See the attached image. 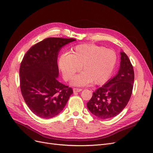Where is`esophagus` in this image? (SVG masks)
I'll return each mask as SVG.
<instances>
[{"label":"esophagus","instance_id":"34e87169","mask_svg":"<svg viewBox=\"0 0 153 153\" xmlns=\"http://www.w3.org/2000/svg\"><path fill=\"white\" fill-rule=\"evenodd\" d=\"M82 91V88H73V92H74V93L79 92V91Z\"/></svg>","mask_w":153,"mask_h":153}]
</instances>
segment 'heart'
<instances>
[{"label": "heart", "mask_w": 153, "mask_h": 153, "mask_svg": "<svg viewBox=\"0 0 153 153\" xmlns=\"http://www.w3.org/2000/svg\"><path fill=\"white\" fill-rule=\"evenodd\" d=\"M115 52L91 44L78 45L69 53L59 58L58 66L66 81L73 78L80 69L83 71L76 76L73 83L83 86L93 82L100 85L106 82L111 76L117 65Z\"/></svg>", "instance_id": "b5f03b06"}]
</instances>
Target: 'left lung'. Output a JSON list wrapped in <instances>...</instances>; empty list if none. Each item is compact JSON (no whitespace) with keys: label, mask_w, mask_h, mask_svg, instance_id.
<instances>
[{"label":"left lung","mask_w":153,"mask_h":153,"mask_svg":"<svg viewBox=\"0 0 153 153\" xmlns=\"http://www.w3.org/2000/svg\"><path fill=\"white\" fill-rule=\"evenodd\" d=\"M120 68L117 74L95 90L87 103L91 114L101 119H111L120 114L132 95L134 73L131 61L120 52Z\"/></svg>","instance_id":"obj_1"}]
</instances>
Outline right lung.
<instances>
[{
  "label": "right lung",
  "instance_id": "right-lung-1",
  "mask_svg": "<svg viewBox=\"0 0 153 153\" xmlns=\"http://www.w3.org/2000/svg\"><path fill=\"white\" fill-rule=\"evenodd\" d=\"M73 38H48L30 48L20 66V88L24 100L35 115L52 118L63 111L73 90L57 80V59L62 48Z\"/></svg>",
  "mask_w": 153,
  "mask_h": 153
}]
</instances>
